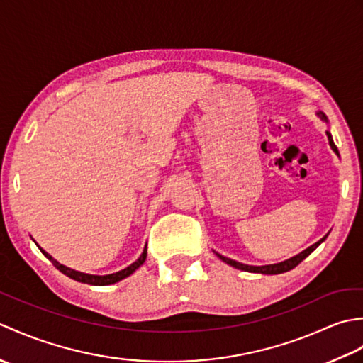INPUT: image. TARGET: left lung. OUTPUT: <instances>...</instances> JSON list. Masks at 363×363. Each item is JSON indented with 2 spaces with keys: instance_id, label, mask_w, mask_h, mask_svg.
Returning a JSON list of instances; mask_svg holds the SVG:
<instances>
[{
  "instance_id": "1",
  "label": "left lung",
  "mask_w": 363,
  "mask_h": 363,
  "mask_svg": "<svg viewBox=\"0 0 363 363\" xmlns=\"http://www.w3.org/2000/svg\"><path fill=\"white\" fill-rule=\"evenodd\" d=\"M317 115H318V118H320L321 121L329 123V120H328L325 112L320 111V112H317ZM326 135H328V140H329L330 148H333V151L338 156V150H337V146H335V143H334V140H333V135H330L329 130H326ZM326 237H328V234H326L325 237H323V238H320V240H318L317 243H313L312 246H309V248H307V250H304V251H301L299 254H296V256H293V257H290V259H287V260H284V262H279V264H272V265H260V267H256V265H246V264H242V262H237V260H233V259H229V257L221 256V254L215 252V251H213V252L217 254V257H220L223 262H225V264H228V265H230V267H234V268H237V269H242V272L260 273V274H281V273H285V272H290V269H293L298 264H301V262H303L307 256H309V254H311L312 251L317 250L318 246L326 240Z\"/></svg>"
}]
</instances>
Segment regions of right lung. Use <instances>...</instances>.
<instances>
[{
	"mask_svg": "<svg viewBox=\"0 0 363 363\" xmlns=\"http://www.w3.org/2000/svg\"><path fill=\"white\" fill-rule=\"evenodd\" d=\"M35 245H37V243H35ZM37 246H38V245H37ZM38 250H40V251L43 252V256H45L46 259L51 260V264H52L54 267H56L60 273H64L65 276L72 277V279H74V281L84 282V284H90V285H111V284L118 282V281H121V279H125V277L133 274V273L135 272V269L140 268V267L143 265V262L146 260V245H145L143 252L140 254V257H138V259L134 262V264H130V265L126 267L125 269H120V272H117V273L99 276V274H89V273L76 272V269H72V268H68V267H65V265H62V264H59V262H57L56 259H54L52 256H50V254L46 252L45 250H42L40 246H38Z\"/></svg>",
	"mask_w": 363,
	"mask_h": 363,
	"instance_id": "1",
	"label": "right lung"
}]
</instances>
